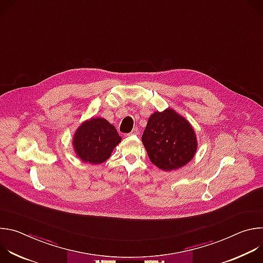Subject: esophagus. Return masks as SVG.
Wrapping results in <instances>:
<instances>
[{"label":"esophagus","mask_w":263,"mask_h":263,"mask_svg":"<svg viewBox=\"0 0 263 263\" xmlns=\"http://www.w3.org/2000/svg\"><path fill=\"white\" fill-rule=\"evenodd\" d=\"M138 134H139L138 128H134V129L129 133V135H138Z\"/></svg>","instance_id":"34e87169"}]
</instances>
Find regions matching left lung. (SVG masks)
<instances>
[{"mask_svg": "<svg viewBox=\"0 0 263 263\" xmlns=\"http://www.w3.org/2000/svg\"><path fill=\"white\" fill-rule=\"evenodd\" d=\"M149 160L163 171L189 163L197 151V138L191 124L173 110L154 112L141 137Z\"/></svg>", "mask_w": 263, "mask_h": 263, "instance_id": "1", "label": "left lung"}]
</instances>
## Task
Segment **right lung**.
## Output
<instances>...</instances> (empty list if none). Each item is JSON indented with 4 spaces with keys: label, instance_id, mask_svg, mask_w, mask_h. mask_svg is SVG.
I'll use <instances>...</instances> for the list:
<instances>
[{
    "label": "right lung",
    "instance_id": "obj_1",
    "mask_svg": "<svg viewBox=\"0 0 263 263\" xmlns=\"http://www.w3.org/2000/svg\"><path fill=\"white\" fill-rule=\"evenodd\" d=\"M122 137L114 125L105 119H91L80 126L74 134V152L84 162L99 164L105 162Z\"/></svg>",
    "mask_w": 263,
    "mask_h": 263
}]
</instances>
